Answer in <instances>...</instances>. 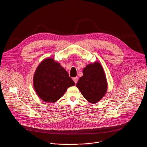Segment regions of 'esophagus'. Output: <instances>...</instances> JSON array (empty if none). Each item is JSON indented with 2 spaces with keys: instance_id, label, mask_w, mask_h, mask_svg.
Listing matches in <instances>:
<instances>
[{
  "instance_id": "34e87169",
  "label": "esophagus",
  "mask_w": 147,
  "mask_h": 147,
  "mask_svg": "<svg viewBox=\"0 0 147 147\" xmlns=\"http://www.w3.org/2000/svg\"><path fill=\"white\" fill-rule=\"evenodd\" d=\"M73 80H74V82H75V83L76 84L77 82H78V77L74 78H73Z\"/></svg>"
}]
</instances>
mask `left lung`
Masks as SVG:
<instances>
[{"instance_id":"8db88e82","label":"left lung","mask_w":147,"mask_h":147,"mask_svg":"<svg viewBox=\"0 0 147 147\" xmlns=\"http://www.w3.org/2000/svg\"><path fill=\"white\" fill-rule=\"evenodd\" d=\"M83 76L76 86L84 97L90 102L96 104L104 96L107 90V82L102 67L99 63L90 64L84 68Z\"/></svg>"}]
</instances>
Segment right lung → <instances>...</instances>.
Wrapping results in <instances>:
<instances>
[{"mask_svg":"<svg viewBox=\"0 0 147 147\" xmlns=\"http://www.w3.org/2000/svg\"><path fill=\"white\" fill-rule=\"evenodd\" d=\"M33 84L41 99L50 103L56 102L68 87L75 85L60 64L52 59H45L40 64L34 75Z\"/></svg>","mask_w":147,"mask_h":147,"instance_id":"obj_1","label":"right lung"}]
</instances>
